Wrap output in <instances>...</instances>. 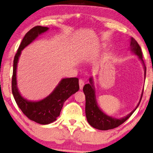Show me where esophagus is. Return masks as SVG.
Instances as JSON below:
<instances>
[{"label": "esophagus", "instance_id": "esophagus-1", "mask_svg": "<svg viewBox=\"0 0 153 153\" xmlns=\"http://www.w3.org/2000/svg\"><path fill=\"white\" fill-rule=\"evenodd\" d=\"M79 83L80 90H82V89H83V86H84V84H85L84 81L82 79H80L79 81Z\"/></svg>", "mask_w": 153, "mask_h": 153}]
</instances>
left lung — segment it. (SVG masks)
Here are the masks:
<instances>
[{
	"label": "left lung",
	"mask_w": 153,
	"mask_h": 153,
	"mask_svg": "<svg viewBox=\"0 0 153 153\" xmlns=\"http://www.w3.org/2000/svg\"><path fill=\"white\" fill-rule=\"evenodd\" d=\"M130 50L135 55L138 56L140 59L142 61V63L144 65V76H146V69L144 61H143L142 59L143 57L142 50H141L140 46L138 44L137 41L134 38H133V37L131 38ZM83 90L85 95V115L87 120H88V123L92 127L102 131H106L109 130V129L116 128L120 125H121L123 123H124L126 120L128 119L131 115L133 114V112L135 111L137 107L139 106L143 94L142 91L140 102H138L137 107L130 114H128L125 117L117 119L107 116L98 107L97 101H96L95 88L94 86V81L92 77L90 78V83L85 85Z\"/></svg>",
	"instance_id": "8db88e82"
}]
</instances>
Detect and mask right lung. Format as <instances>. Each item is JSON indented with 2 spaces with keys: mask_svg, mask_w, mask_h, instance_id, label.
<instances>
[{
  "mask_svg": "<svg viewBox=\"0 0 153 153\" xmlns=\"http://www.w3.org/2000/svg\"><path fill=\"white\" fill-rule=\"evenodd\" d=\"M48 29V27L36 26L26 33L14 57L11 82L12 94L18 106L28 118L40 124H48L55 121L57 117L59 116L65 101L79 90V79L74 77L62 79L52 93L41 100L30 101L20 94L17 86L16 72L21 52L39 35Z\"/></svg>",
  "mask_w": 153,
  "mask_h": 153,
  "instance_id": "right-lung-1",
  "label": "right lung"
}]
</instances>
